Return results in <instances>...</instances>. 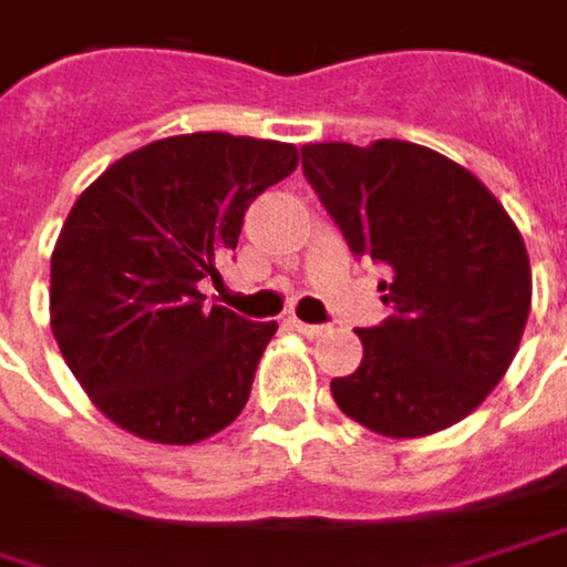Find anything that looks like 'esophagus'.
I'll return each instance as SVG.
<instances>
[{"mask_svg": "<svg viewBox=\"0 0 567 567\" xmlns=\"http://www.w3.org/2000/svg\"><path fill=\"white\" fill-rule=\"evenodd\" d=\"M298 333H305V337H320V333H327V327L323 323H305V320H298V317H291L288 320Z\"/></svg>", "mask_w": 567, "mask_h": 567, "instance_id": "obj_1", "label": "esophagus"}]
</instances>
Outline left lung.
I'll return each mask as SVG.
<instances>
[{
    "instance_id": "1",
    "label": "left lung",
    "mask_w": 567,
    "mask_h": 567,
    "mask_svg": "<svg viewBox=\"0 0 567 567\" xmlns=\"http://www.w3.org/2000/svg\"><path fill=\"white\" fill-rule=\"evenodd\" d=\"M305 179L352 256L388 269L391 308L330 391L355 423L426 436L468 416L514 362L533 298L523 237L468 169L408 141L308 144Z\"/></svg>"
}]
</instances>
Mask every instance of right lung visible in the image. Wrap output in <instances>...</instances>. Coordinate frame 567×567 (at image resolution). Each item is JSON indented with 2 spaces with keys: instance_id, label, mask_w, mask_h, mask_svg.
Returning <instances> with one entry per match:
<instances>
[{
  "instance_id": "1",
  "label": "right lung",
  "mask_w": 567,
  "mask_h": 567,
  "mask_svg": "<svg viewBox=\"0 0 567 567\" xmlns=\"http://www.w3.org/2000/svg\"><path fill=\"white\" fill-rule=\"evenodd\" d=\"M298 166L279 141L183 134L121 156L51 256V327L92 404L151 443L208 440L244 411L276 320L202 308L244 215Z\"/></svg>"
}]
</instances>
